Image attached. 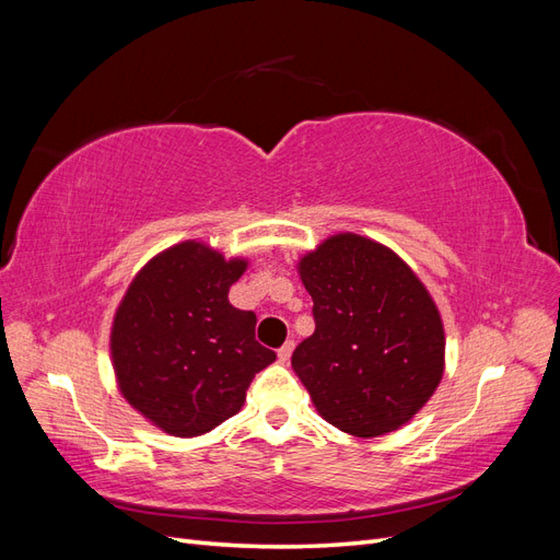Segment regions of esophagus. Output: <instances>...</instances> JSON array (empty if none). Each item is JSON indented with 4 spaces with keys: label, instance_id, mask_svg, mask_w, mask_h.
I'll return each instance as SVG.
<instances>
[{
    "label": "esophagus",
    "instance_id": "esophagus-1",
    "mask_svg": "<svg viewBox=\"0 0 560 560\" xmlns=\"http://www.w3.org/2000/svg\"><path fill=\"white\" fill-rule=\"evenodd\" d=\"M292 352H294V341H287V343L278 350V360H280L282 364H287V362H290V358H292Z\"/></svg>",
    "mask_w": 560,
    "mask_h": 560
}]
</instances>
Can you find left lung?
<instances>
[{
    "label": "left lung",
    "instance_id": "obj_1",
    "mask_svg": "<svg viewBox=\"0 0 560 560\" xmlns=\"http://www.w3.org/2000/svg\"><path fill=\"white\" fill-rule=\"evenodd\" d=\"M315 331L292 354L317 413L352 436L409 422L444 376L446 336L425 284L397 254L338 233L299 259Z\"/></svg>",
    "mask_w": 560,
    "mask_h": 560
}]
</instances>
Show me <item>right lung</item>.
I'll return each instance as SVG.
<instances>
[{
  "mask_svg": "<svg viewBox=\"0 0 560 560\" xmlns=\"http://www.w3.org/2000/svg\"><path fill=\"white\" fill-rule=\"evenodd\" d=\"M245 259L186 241L156 254L116 308L112 364L126 401L173 436H198L241 411L276 352L254 338L257 315L229 303Z\"/></svg>",
  "mask_w": 560,
  "mask_h": 560,
  "instance_id": "right-lung-1",
  "label": "right lung"
}]
</instances>
